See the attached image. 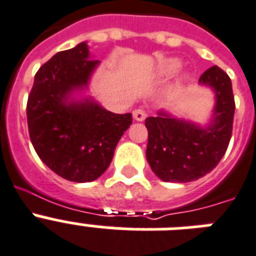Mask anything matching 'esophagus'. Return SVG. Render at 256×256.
Segmentation results:
<instances>
[{
  "mask_svg": "<svg viewBox=\"0 0 256 256\" xmlns=\"http://www.w3.org/2000/svg\"><path fill=\"white\" fill-rule=\"evenodd\" d=\"M132 117H134L135 121L142 122V121H144V120H146L147 114L143 109H135L134 112H132Z\"/></svg>",
  "mask_w": 256,
  "mask_h": 256,
  "instance_id": "1",
  "label": "esophagus"
}]
</instances>
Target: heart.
Segmentation results:
<instances>
[{
	"label": "heart",
	"mask_w": 256,
	"mask_h": 256,
	"mask_svg": "<svg viewBox=\"0 0 256 256\" xmlns=\"http://www.w3.org/2000/svg\"><path fill=\"white\" fill-rule=\"evenodd\" d=\"M182 66V62L178 59H167L164 60L163 63L159 64V67H158V74H160V76H170V74H175L176 70L180 68Z\"/></svg>",
	"instance_id": "b5f03b06"
}]
</instances>
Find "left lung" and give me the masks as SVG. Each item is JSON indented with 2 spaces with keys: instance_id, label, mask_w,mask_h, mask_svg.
<instances>
[{
  "instance_id": "8db88e82",
  "label": "left lung",
  "mask_w": 256,
  "mask_h": 256,
  "mask_svg": "<svg viewBox=\"0 0 256 256\" xmlns=\"http://www.w3.org/2000/svg\"><path fill=\"white\" fill-rule=\"evenodd\" d=\"M198 82L216 93L213 120L206 128L163 110L144 122L148 130L147 162L163 182H189L202 178L216 168L229 146L236 110L232 80L214 66L201 74Z\"/></svg>"
}]
</instances>
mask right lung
<instances>
[{
	"mask_svg": "<svg viewBox=\"0 0 256 256\" xmlns=\"http://www.w3.org/2000/svg\"><path fill=\"white\" fill-rule=\"evenodd\" d=\"M86 42L60 51L39 68L27 100V126L40 160L60 178L93 182L106 171L114 150L132 124V113L116 114L92 98L74 101L98 66Z\"/></svg>",
	"mask_w": 256,
	"mask_h": 256,
	"instance_id": "right-lung-1",
	"label": "right lung"
}]
</instances>
